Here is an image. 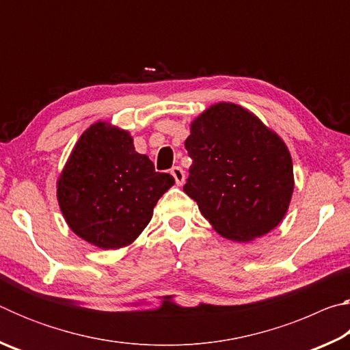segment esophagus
I'll list each match as a JSON object with an SVG mask.
<instances>
[{
  "label": "esophagus",
  "mask_w": 350,
  "mask_h": 350,
  "mask_svg": "<svg viewBox=\"0 0 350 350\" xmlns=\"http://www.w3.org/2000/svg\"><path fill=\"white\" fill-rule=\"evenodd\" d=\"M171 176L174 177L177 185H182V183L185 182V173H183V170L180 167L171 168Z\"/></svg>",
  "instance_id": "obj_1"
}]
</instances>
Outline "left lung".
<instances>
[{
    "mask_svg": "<svg viewBox=\"0 0 350 350\" xmlns=\"http://www.w3.org/2000/svg\"><path fill=\"white\" fill-rule=\"evenodd\" d=\"M191 167L183 185L219 234L252 241L282 221L293 193L292 157L252 112L217 103L191 123Z\"/></svg>",
    "mask_w": 350,
    "mask_h": 350,
    "instance_id": "1",
    "label": "left lung"
}]
</instances>
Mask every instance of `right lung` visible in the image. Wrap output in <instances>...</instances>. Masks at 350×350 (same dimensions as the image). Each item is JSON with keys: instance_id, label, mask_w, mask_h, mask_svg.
Masks as SVG:
<instances>
[{"instance_id": "right-lung-1", "label": "right lung", "mask_w": 350, "mask_h": 350, "mask_svg": "<svg viewBox=\"0 0 350 350\" xmlns=\"http://www.w3.org/2000/svg\"><path fill=\"white\" fill-rule=\"evenodd\" d=\"M126 131L98 122L83 133L58 180L63 216L75 234L100 248H120L137 238L152 208L173 185Z\"/></svg>"}]
</instances>
